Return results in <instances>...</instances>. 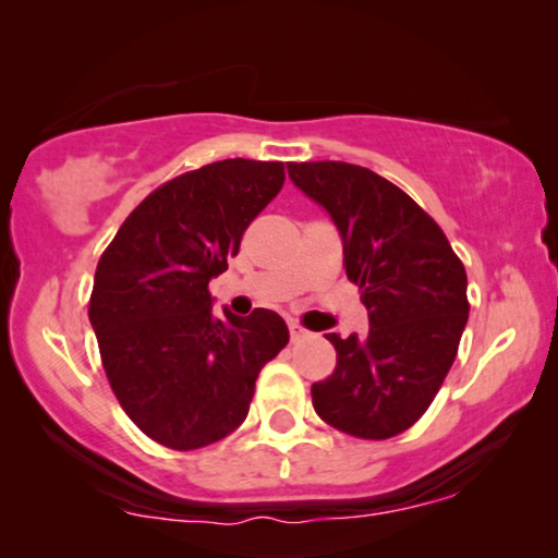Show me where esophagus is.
I'll return each mask as SVG.
<instances>
[{"mask_svg": "<svg viewBox=\"0 0 558 558\" xmlns=\"http://www.w3.org/2000/svg\"><path fill=\"white\" fill-rule=\"evenodd\" d=\"M288 328H290V341H303V339H308V331H305V328H303L301 324H298V320H290Z\"/></svg>", "mask_w": 558, "mask_h": 558, "instance_id": "esophagus-1", "label": "esophagus"}]
</instances>
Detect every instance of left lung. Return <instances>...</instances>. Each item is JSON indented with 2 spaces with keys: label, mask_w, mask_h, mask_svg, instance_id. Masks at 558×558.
<instances>
[{
  "label": "left lung",
  "mask_w": 558,
  "mask_h": 558,
  "mask_svg": "<svg viewBox=\"0 0 558 558\" xmlns=\"http://www.w3.org/2000/svg\"><path fill=\"white\" fill-rule=\"evenodd\" d=\"M339 227L366 339L328 333L336 368L311 387L318 417L361 439L410 429L442 387L468 324V276L445 232L397 184L347 161L288 163Z\"/></svg>",
  "instance_id": "obj_1"
}]
</instances>
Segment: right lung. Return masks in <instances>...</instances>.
Instances as JSON below:
<instances>
[{
    "instance_id": "1",
    "label": "right lung",
    "mask_w": 558,
    "mask_h": 558,
    "mask_svg": "<svg viewBox=\"0 0 558 558\" xmlns=\"http://www.w3.org/2000/svg\"><path fill=\"white\" fill-rule=\"evenodd\" d=\"M286 182L282 161L225 159L161 184L100 255L88 316L123 412L154 442L199 450L247 417L290 339L278 313L217 318L209 280Z\"/></svg>"
}]
</instances>
